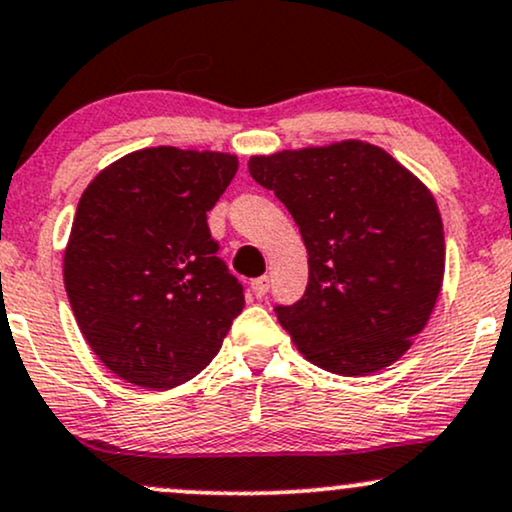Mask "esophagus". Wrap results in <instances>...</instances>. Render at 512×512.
Instances as JSON below:
<instances>
[{
  "instance_id": "obj_1",
  "label": "esophagus",
  "mask_w": 512,
  "mask_h": 512,
  "mask_svg": "<svg viewBox=\"0 0 512 512\" xmlns=\"http://www.w3.org/2000/svg\"><path fill=\"white\" fill-rule=\"evenodd\" d=\"M251 289H254L256 299H263V296H266V294H268V289H270V277H268V275L256 277V280L251 282Z\"/></svg>"
}]
</instances>
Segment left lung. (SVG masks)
Masks as SVG:
<instances>
[{
	"instance_id": "8db88e82",
	"label": "left lung",
	"mask_w": 512,
	"mask_h": 512,
	"mask_svg": "<svg viewBox=\"0 0 512 512\" xmlns=\"http://www.w3.org/2000/svg\"><path fill=\"white\" fill-rule=\"evenodd\" d=\"M308 251L306 292L275 306L308 361L368 375L399 361L422 332L444 280V227L418 178L365 142L254 156Z\"/></svg>"
}]
</instances>
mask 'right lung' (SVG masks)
<instances>
[{
	"label": "right lung",
	"instance_id": "obj_1",
	"mask_svg": "<svg viewBox=\"0 0 512 512\" xmlns=\"http://www.w3.org/2000/svg\"><path fill=\"white\" fill-rule=\"evenodd\" d=\"M237 173L216 151L142 149L82 192L63 282L82 337L111 372L149 389L199 375L244 308L206 213Z\"/></svg>",
	"mask_w": 512,
	"mask_h": 512
}]
</instances>
